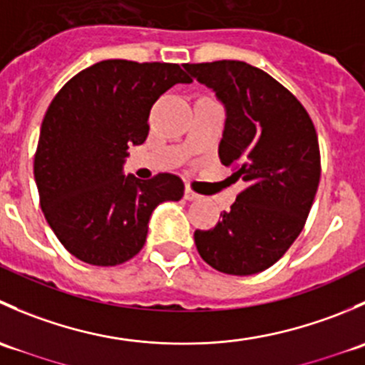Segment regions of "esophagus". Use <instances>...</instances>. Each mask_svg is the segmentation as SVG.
Listing matches in <instances>:
<instances>
[{"label":"esophagus","mask_w":365,"mask_h":365,"mask_svg":"<svg viewBox=\"0 0 365 365\" xmlns=\"http://www.w3.org/2000/svg\"><path fill=\"white\" fill-rule=\"evenodd\" d=\"M183 197H185L187 201H196V200H200L201 196L197 192H194V190L190 189V187H187L185 192H183Z\"/></svg>","instance_id":"esophagus-1"}]
</instances>
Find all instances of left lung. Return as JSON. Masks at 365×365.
Listing matches in <instances>:
<instances>
[{
  "label": "left lung",
  "mask_w": 365,
  "mask_h": 365,
  "mask_svg": "<svg viewBox=\"0 0 365 365\" xmlns=\"http://www.w3.org/2000/svg\"><path fill=\"white\" fill-rule=\"evenodd\" d=\"M185 68L226 106L219 157L247 183L212 230H196L197 252L224 274H257L284 256L311 212L322 175L314 123L288 88L245 61Z\"/></svg>",
  "instance_id": "obj_1"
}]
</instances>
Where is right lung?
Listing matches in <instances>:
<instances>
[{"label":"right lung","mask_w":365,"mask_h":365,"mask_svg":"<svg viewBox=\"0 0 365 365\" xmlns=\"http://www.w3.org/2000/svg\"><path fill=\"white\" fill-rule=\"evenodd\" d=\"M190 81L176 63L106 60L76 73L53 98L33 173L47 224L77 259L125 263L145 245L155 206L182 200L180 176L141 182L121 165L128 146L145 143L157 98Z\"/></svg>","instance_id":"add662e5"}]
</instances>
